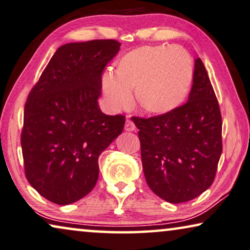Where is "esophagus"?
<instances>
[{
	"instance_id": "obj_1",
	"label": "esophagus",
	"mask_w": 250,
	"mask_h": 250,
	"mask_svg": "<svg viewBox=\"0 0 250 250\" xmlns=\"http://www.w3.org/2000/svg\"><path fill=\"white\" fill-rule=\"evenodd\" d=\"M134 129H135V124H134L131 119H127V121L125 122V131L133 132Z\"/></svg>"
}]
</instances>
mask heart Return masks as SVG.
Wrapping results in <instances>:
<instances>
[{"label": "heart", "instance_id": "1", "mask_svg": "<svg viewBox=\"0 0 250 250\" xmlns=\"http://www.w3.org/2000/svg\"><path fill=\"white\" fill-rule=\"evenodd\" d=\"M193 62L185 49L143 46L123 56L116 73L106 71L103 90L114 108L129 104L135 89L140 107L151 114L169 113L185 100L193 81Z\"/></svg>", "mask_w": 250, "mask_h": 250}]
</instances>
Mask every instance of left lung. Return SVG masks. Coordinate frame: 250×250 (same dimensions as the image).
<instances>
[{
	"mask_svg": "<svg viewBox=\"0 0 250 250\" xmlns=\"http://www.w3.org/2000/svg\"><path fill=\"white\" fill-rule=\"evenodd\" d=\"M140 129L147 185L169 203L197 197L212 185L222 153V117L201 59L195 61L188 101L169 113L133 117Z\"/></svg>",
	"mask_w": 250,
	"mask_h": 250,
	"instance_id": "8db88e82",
	"label": "left lung"
}]
</instances>
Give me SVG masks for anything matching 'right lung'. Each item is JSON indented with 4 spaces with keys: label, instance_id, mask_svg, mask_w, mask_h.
<instances>
[{
    "label": "right lung",
    "instance_id": "obj_1",
    "mask_svg": "<svg viewBox=\"0 0 250 250\" xmlns=\"http://www.w3.org/2000/svg\"><path fill=\"white\" fill-rule=\"evenodd\" d=\"M121 44L97 39L61 46L29 92L21 147L30 185L53 203L88 195L101 152L123 132L125 117L100 110L101 74Z\"/></svg>",
    "mask_w": 250,
    "mask_h": 250
}]
</instances>
